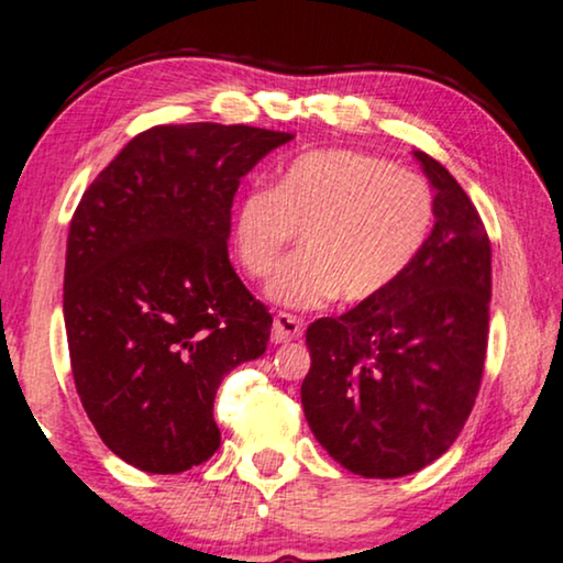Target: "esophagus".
<instances>
[{
	"mask_svg": "<svg viewBox=\"0 0 563 563\" xmlns=\"http://www.w3.org/2000/svg\"><path fill=\"white\" fill-rule=\"evenodd\" d=\"M303 332V321L294 317V313H275L273 319V340L275 342H290V340H298Z\"/></svg>",
	"mask_w": 563,
	"mask_h": 563,
	"instance_id": "34e87169",
	"label": "esophagus"
}]
</instances>
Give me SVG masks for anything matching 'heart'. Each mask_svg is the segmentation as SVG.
I'll use <instances>...</instances> for the list:
<instances>
[{"label": "heart", "mask_w": 563, "mask_h": 563, "mask_svg": "<svg viewBox=\"0 0 563 563\" xmlns=\"http://www.w3.org/2000/svg\"><path fill=\"white\" fill-rule=\"evenodd\" d=\"M434 223V190L419 172L357 148H313L280 164L269 190L254 187L231 211V252L260 280L296 231L301 252L267 283L290 309L336 296L363 303L391 288L417 260Z\"/></svg>", "instance_id": "obj_1"}]
</instances>
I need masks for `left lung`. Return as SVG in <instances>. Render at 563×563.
I'll return each instance as SVG.
<instances>
[{"instance_id":"8db88e82","label":"left lung","mask_w":563,"mask_h":563,"mask_svg":"<svg viewBox=\"0 0 563 563\" xmlns=\"http://www.w3.org/2000/svg\"><path fill=\"white\" fill-rule=\"evenodd\" d=\"M434 190V227L399 280L306 329L301 404L313 438L365 478H399L455 443L482 386L492 244L443 164L415 152Z\"/></svg>"}]
</instances>
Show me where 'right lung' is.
Segmentation results:
<instances>
[{"mask_svg":"<svg viewBox=\"0 0 563 563\" xmlns=\"http://www.w3.org/2000/svg\"><path fill=\"white\" fill-rule=\"evenodd\" d=\"M290 133L154 125L81 195L69 227L64 321L89 422L118 459L183 474L221 445L213 399L267 350L273 317L227 242L239 179Z\"/></svg>","mask_w":563,"mask_h":563,"instance_id":"1","label":"right lung"}]
</instances>
